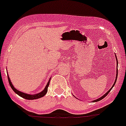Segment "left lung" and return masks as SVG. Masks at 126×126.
<instances>
[{
  "mask_svg": "<svg viewBox=\"0 0 126 126\" xmlns=\"http://www.w3.org/2000/svg\"><path fill=\"white\" fill-rule=\"evenodd\" d=\"M116 61H117V62H116V63H117V69H116V80H115V81H114V84H113V85H112V86L111 87V89H110V90H109V91H108V92L106 93V94H104L103 95V96H101V97H99V98L97 99H96V100H94V101H93V102H97V101H101V99H103V98H104V97H105L108 94V93H109L110 92V91H111V90H112V88H113V87H114V86L115 83H116V81H117V74H118V70H117V66H118V62H117V57H116Z\"/></svg>",
  "mask_w": 126,
  "mask_h": 126,
  "instance_id": "8db88e82",
  "label": "left lung"
}]
</instances>
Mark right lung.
<instances>
[{"label":"right lung","mask_w":126,"mask_h":126,"mask_svg":"<svg viewBox=\"0 0 126 126\" xmlns=\"http://www.w3.org/2000/svg\"><path fill=\"white\" fill-rule=\"evenodd\" d=\"M7 76H8V80H9V84H10V87L12 88V89L13 90V91H14L15 93L17 94L18 96H20V97H23V98H24V99H29V100H32V99H36L40 98V97L44 96L45 95L47 94V91H48V87L49 84H50V79H51V78H50L47 84L46 85L45 88V89L42 91V92L39 93L35 94H28L22 93V92H21V91L17 90V89H15V87L13 86L12 83L11 81H10V78H9V75H7Z\"/></svg>","instance_id":"1"}]
</instances>
